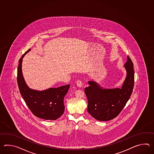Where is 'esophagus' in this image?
<instances>
[{"label": "esophagus", "instance_id": "34e87169", "mask_svg": "<svg viewBox=\"0 0 154 154\" xmlns=\"http://www.w3.org/2000/svg\"><path fill=\"white\" fill-rule=\"evenodd\" d=\"M76 85L78 88H81V87H82V82L80 80H78L76 82Z\"/></svg>", "mask_w": 154, "mask_h": 154}]
</instances>
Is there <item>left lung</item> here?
Segmentation results:
<instances>
[{
    "label": "left lung",
    "instance_id": "1",
    "mask_svg": "<svg viewBox=\"0 0 154 154\" xmlns=\"http://www.w3.org/2000/svg\"><path fill=\"white\" fill-rule=\"evenodd\" d=\"M127 72L121 88H105L94 80L88 81L85 93L88 101V112L100 121L116 118L125 107L132 94L134 84L133 63L127 57L124 65Z\"/></svg>",
    "mask_w": 154,
    "mask_h": 154
}]
</instances>
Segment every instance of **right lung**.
<instances>
[{"label": "right lung", "instance_id": "1", "mask_svg": "<svg viewBox=\"0 0 154 154\" xmlns=\"http://www.w3.org/2000/svg\"><path fill=\"white\" fill-rule=\"evenodd\" d=\"M30 51L29 49L23 54L19 62L17 80L20 94L29 108L37 117L46 120H56L64 112V98L70 85L42 91L29 88L23 78L22 62L24 56Z\"/></svg>", "mask_w": 154, "mask_h": 154}]
</instances>
